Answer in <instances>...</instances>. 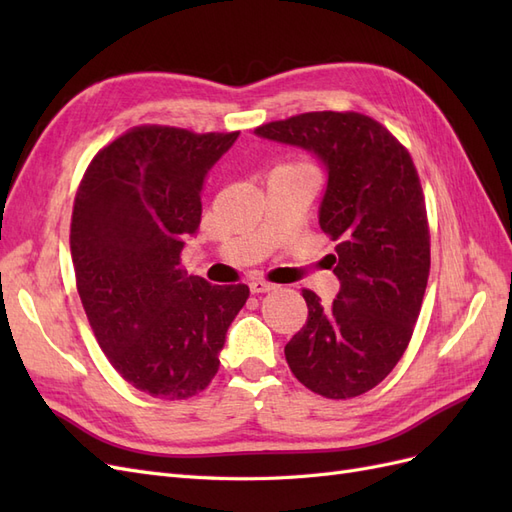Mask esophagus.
Instances as JSON below:
<instances>
[{"mask_svg":"<svg viewBox=\"0 0 512 512\" xmlns=\"http://www.w3.org/2000/svg\"><path fill=\"white\" fill-rule=\"evenodd\" d=\"M277 286L275 284H271V282H265V280H254V282H250V290H252V294H260V292H271V290H275Z\"/></svg>","mask_w":512,"mask_h":512,"instance_id":"obj_1","label":"esophagus"}]
</instances>
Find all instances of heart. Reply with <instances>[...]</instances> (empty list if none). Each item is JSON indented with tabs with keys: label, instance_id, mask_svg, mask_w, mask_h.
<instances>
[{
	"label": "heart",
	"instance_id": "heart-1",
	"mask_svg": "<svg viewBox=\"0 0 512 512\" xmlns=\"http://www.w3.org/2000/svg\"><path fill=\"white\" fill-rule=\"evenodd\" d=\"M277 168H305V166H301V164H282V166H277Z\"/></svg>",
	"mask_w": 512,
	"mask_h": 512
}]
</instances>
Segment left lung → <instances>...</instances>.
<instances>
[{
	"label": "left lung",
	"instance_id": "1",
	"mask_svg": "<svg viewBox=\"0 0 512 512\" xmlns=\"http://www.w3.org/2000/svg\"><path fill=\"white\" fill-rule=\"evenodd\" d=\"M256 134L297 145L327 166L320 228L339 288L329 309L303 288L307 322L284 348L303 386L329 399L374 389L404 356L429 277L425 196L408 149L363 113L316 111L262 123Z\"/></svg>",
	"mask_w": 512,
	"mask_h": 512
}]
</instances>
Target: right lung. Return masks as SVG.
Segmentation results:
<instances>
[{"label": "right lung", "instance_id": "right-lung-1", "mask_svg": "<svg viewBox=\"0 0 512 512\" xmlns=\"http://www.w3.org/2000/svg\"><path fill=\"white\" fill-rule=\"evenodd\" d=\"M237 136L136 126L96 153L76 190V290L106 359L151 397L179 401L207 389L250 297L245 284L211 286L181 267L207 170Z\"/></svg>", "mask_w": 512, "mask_h": 512}]
</instances>
